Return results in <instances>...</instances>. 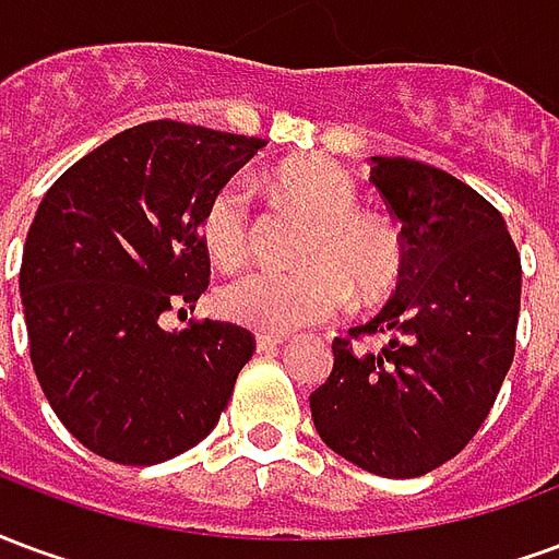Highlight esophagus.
Wrapping results in <instances>:
<instances>
[{"mask_svg":"<svg viewBox=\"0 0 559 559\" xmlns=\"http://www.w3.org/2000/svg\"><path fill=\"white\" fill-rule=\"evenodd\" d=\"M281 344H287V338H281V335H257V353L278 350Z\"/></svg>","mask_w":559,"mask_h":559,"instance_id":"obj_1","label":"esophagus"}]
</instances>
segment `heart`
<instances>
[{
  "instance_id": "1",
  "label": "heart",
  "mask_w": 559,
  "mask_h": 559,
  "mask_svg": "<svg viewBox=\"0 0 559 559\" xmlns=\"http://www.w3.org/2000/svg\"><path fill=\"white\" fill-rule=\"evenodd\" d=\"M275 191L311 215L299 245L302 266H254L218 293L224 317L269 335H287L335 317L350 302H380L404 275V239L380 215L359 212V188L326 160H290L269 176ZM251 188L233 176L203 206L200 233L209 257L224 269L242 263L251 248Z\"/></svg>"
}]
</instances>
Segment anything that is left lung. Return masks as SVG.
<instances>
[{
	"mask_svg": "<svg viewBox=\"0 0 559 559\" xmlns=\"http://www.w3.org/2000/svg\"><path fill=\"white\" fill-rule=\"evenodd\" d=\"M401 221L404 275L380 314L332 341L311 395L323 443L368 473L425 476L488 419L515 356L521 257L503 215L469 185L401 155L368 158ZM389 334L383 352L358 341Z\"/></svg>",
	"mask_w": 559,
	"mask_h": 559,
	"instance_id": "8db88e82",
	"label": "left lung"
}]
</instances>
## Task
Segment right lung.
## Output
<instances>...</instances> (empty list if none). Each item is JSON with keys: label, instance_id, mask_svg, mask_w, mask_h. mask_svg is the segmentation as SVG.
<instances>
[{"label": "right lung", "instance_id": "obj_1", "mask_svg": "<svg viewBox=\"0 0 559 559\" xmlns=\"http://www.w3.org/2000/svg\"><path fill=\"white\" fill-rule=\"evenodd\" d=\"M266 140L155 119L71 164L35 212L20 293L50 407L95 455L148 467L206 440L254 356L233 323L194 311L209 287L200 215Z\"/></svg>", "mask_w": 559, "mask_h": 559}]
</instances>
